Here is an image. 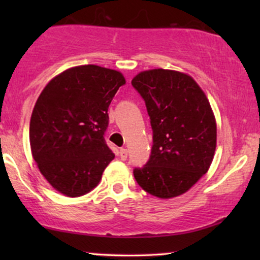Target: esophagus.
<instances>
[{"instance_id":"obj_1","label":"esophagus","mask_w":260,"mask_h":260,"mask_svg":"<svg viewBox=\"0 0 260 260\" xmlns=\"http://www.w3.org/2000/svg\"><path fill=\"white\" fill-rule=\"evenodd\" d=\"M127 156H128V150L126 148H122V149H120V159L121 160H126L127 159Z\"/></svg>"}]
</instances>
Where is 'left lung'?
Segmentation results:
<instances>
[{
	"label": "left lung",
	"instance_id": "obj_1",
	"mask_svg": "<svg viewBox=\"0 0 260 260\" xmlns=\"http://www.w3.org/2000/svg\"><path fill=\"white\" fill-rule=\"evenodd\" d=\"M132 85L145 101L153 128L150 159L134 170V178L160 199L184 194L215 155L216 120L207 95L187 73L162 68L138 73Z\"/></svg>",
	"mask_w": 260,
	"mask_h": 260
}]
</instances>
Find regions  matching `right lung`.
Returning <instances> with one entry per match:
<instances>
[{
	"label": "right lung",
	"instance_id": "add662e5",
	"mask_svg": "<svg viewBox=\"0 0 260 260\" xmlns=\"http://www.w3.org/2000/svg\"><path fill=\"white\" fill-rule=\"evenodd\" d=\"M124 84L118 71L76 66L53 77L39 95L29 128L31 155L57 192L77 198L99 184L115 157L104 139L107 110Z\"/></svg>",
	"mask_w": 260,
	"mask_h": 260
}]
</instances>
